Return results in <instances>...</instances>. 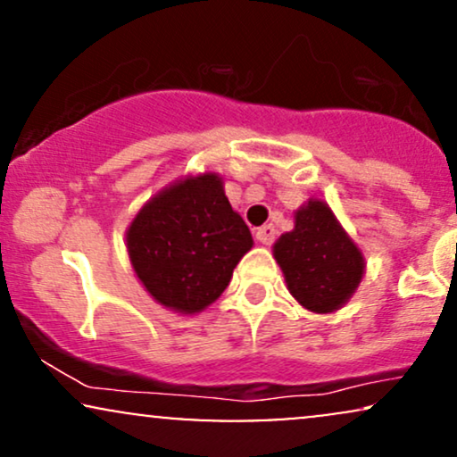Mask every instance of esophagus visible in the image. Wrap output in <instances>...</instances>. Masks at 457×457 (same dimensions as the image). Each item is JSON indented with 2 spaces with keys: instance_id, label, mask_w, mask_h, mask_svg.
I'll return each mask as SVG.
<instances>
[{
  "instance_id": "obj_1",
  "label": "esophagus",
  "mask_w": 457,
  "mask_h": 457,
  "mask_svg": "<svg viewBox=\"0 0 457 457\" xmlns=\"http://www.w3.org/2000/svg\"><path fill=\"white\" fill-rule=\"evenodd\" d=\"M255 238L262 245H272V240H275V228L272 225H262V228L255 229Z\"/></svg>"
}]
</instances>
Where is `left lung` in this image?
<instances>
[{
    "label": "left lung",
    "mask_w": 457,
    "mask_h": 457,
    "mask_svg": "<svg viewBox=\"0 0 457 457\" xmlns=\"http://www.w3.org/2000/svg\"><path fill=\"white\" fill-rule=\"evenodd\" d=\"M272 255L290 295L313 313L342 309L365 275L363 251L322 199L298 208L295 229L277 238Z\"/></svg>",
    "instance_id": "8db88e82"
}]
</instances>
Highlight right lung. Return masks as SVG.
<instances>
[{
  "instance_id": "right-lung-1",
  "label": "right lung",
  "mask_w": 457,
  "mask_h": 457,
  "mask_svg": "<svg viewBox=\"0 0 457 457\" xmlns=\"http://www.w3.org/2000/svg\"><path fill=\"white\" fill-rule=\"evenodd\" d=\"M251 246L249 228L214 171L161 188L127 229L129 260L141 286L159 305L182 316L204 312L223 295Z\"/></svg>"
}]
</instances>
